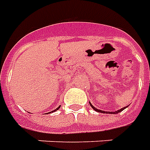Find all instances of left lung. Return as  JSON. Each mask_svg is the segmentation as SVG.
Masks as SVG:
<instances>
[{
    "instance_id": "obj_1",
    "label": "left lung",
    "mask_w": 150,
    "mask_h": 150,
    "mask_svg": "<svg viewBox=\"0 0 150 150\" xmlns=\"http://www.w3.org/2000/svg\"><path fill=\"white\" fill-rule=\"evenodd\" d=\"M90 106H91V107L94 109V111H98V112H101V113H106V114H118L119 112H120V111H124V109L126 108V107H128V106H127V107H123V108H121V109H120V110H118V111H102V110H98V109H97V108H95V107L92 105V104L90 103Z\"/></svg>"
}]
</instances>
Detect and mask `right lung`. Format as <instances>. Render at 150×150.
Wrapping results in <instances>:
<instances>
[{
  "mask_svg": "<svg viewBox=\"0 0 150 150\" xmlns=\"http://www.w3.org/2000/svg\"><path fill=\"white\" fill-rule=\"evenodd\" d=\"M59 108H60V107H57V108H56V109H55V110H54V111H51V112H54V111H56V110H58V109H59ZM51 112H48V113H51Z\"/></svg>",
  "mask_w": 150,
  "mask_h": 150,
  "instance_id": "add662e5",
  "label": "right lung"
}]
</instances>
